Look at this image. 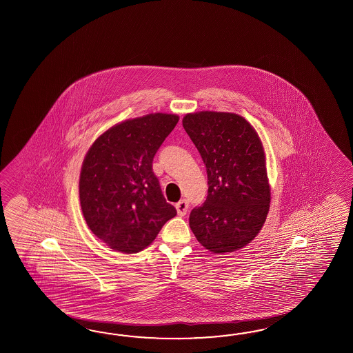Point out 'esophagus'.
I'll list each match as a JSON object with an SVG mask.
<instances>
[{"label": "esophagus", "instance_id": "obj_1", "mask_svg": "<svg viewBox=\"0 0 353 353\" xmlns=\"http://www.w3.org/2000/svg\"><path fill=\"white\" fill-rule=\"evenodd\" d=\"M175 208H176V212H178V214H179L180 217H181V216H185V214H187L188 208H189V203H188V201H185V199H183V201H180V202L175 204Z\"/></svg>", "mask_w": 353, "mask_h": 353}]
</instances>
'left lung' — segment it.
Instances as JSON below:
<instances>
[{
    "instance_id": "1",
    "label": "left lung",
    "mask_w": 353,
    "mask_h": 353,
    "mask_svg": "<svg viewBox=\"0 0 353 353\" xmlns=\"http://www.w3.org/2000/svg\"><path fill=\"white\" fill-rule=\"evenodd\" d=\"M183 128L202 157L208 195L192 210L189 225L213 254L245 248L261 231L270 208L263 143L240 114L188 113Z\"/></svg>"
}]
</instances>
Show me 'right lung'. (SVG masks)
Returning a JSON list of instances; mask_svg holds the SVG:
<instances>
[{
    "mask_svg": "<svg viewBox=\"0 0 353 353\" xmlns=\"http://www.w3.org/2000/svg\"><path fill=\"white\" fill-rule=\"evenodd\" d=\"M179 116L150 113L108 128L90 146L79 176L83 217L93 234L123 254H136L176 216L166 202L152 160Z\"/></svg>",
    "mask_w": 353,
    "mask_h": 353,
    "instance_id": "right-lung-1",
    "label": "right lung"
}]
</instances>
